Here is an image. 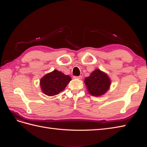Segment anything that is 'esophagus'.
Returning a JSON list of instances; mask_svg holds the SVG:
<instances>
[{
	"label": "esophagus",
	"instance_id": "obj_1",
	"mask_svg": "<svg viewBox=\"0 0 147 147\" xmlns=\"http://www.w3.org/2000/svg\"><path fill=\"white\" fill-rule=\"evenodd\" d=\"M74 79H79V80H81L82 78V76H74L73 77Z\"/></svg>",
	"mask_w": 147,
	"mask_h": 147
}]
</instances>
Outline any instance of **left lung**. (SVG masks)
Segmentation results:
<instances>
[{"label": "left lung", "instance_id": "left-lung-1", "mask_svg": "<svg viewBox=\"0 0 147 147\" xmlns=\"http://www.w3.org/2000/svg\"><path fill=\"white\" fill-rule=\"evenodd\" d=\"M85 83L87 90L92 96H100L105 94L110 88L111 80L107 74L97 69L85 78Z\"/></svg>", "mask_w": 147, "mask_h": 147}]
</instances>
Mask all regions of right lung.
Wrapping results in <instances>:
<instances>
[{
    "mask_svg": "<svg viewBox=\"0 0 147 147\" xmlns=\"http://www.w3.org/2000/svg\"><path fill=\"white\" fill-rule=\"evenodd\" d=\"M71 80V78L69 75L54 70L42 78L40 80V85L43 93L49 96H53L64 90Z\"/></svg>",
    "mask_w": 147,
    "mask_h": 147,
    "instance_id": "1",
    "label": "right lung"
}]
</instances>
